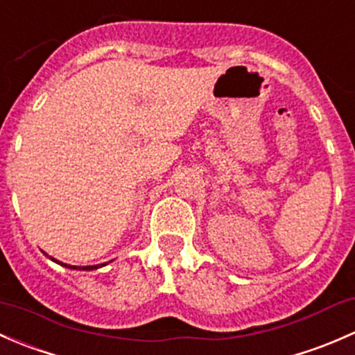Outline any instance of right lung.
Returning <instances> with one entry per match:
<instances>
[{
  "label": "right lung",
  "instance_id": "1",
  "mask_svg": "<svg viewBox=\"0 0 355 355\" xmlns=\"http://www.w3.org/2000/svg\"><path fill=\"white\" fill-rule=\"evenodd\" d=\"M51 259H53V261H56V263H60V261H58V259H54V258H51ZM60 265L67 266V268H71V270H96V268H98V265H94V266H73V265H67V263H60Z\"/></svg>",
  "mask_w": 355,
  "mask_h": 355
}]
</instances>
